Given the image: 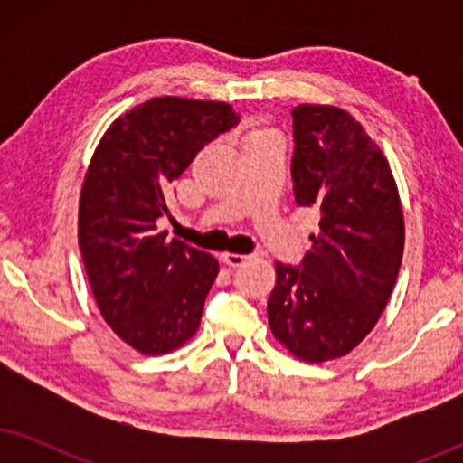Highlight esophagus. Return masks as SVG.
Wrapping results in <instances>:
<instances>
[{
	"label": "esophagus",
	"mask_w": 463,
	"mask_h": 463,
	"mask_svg": "<svg viewBox=\"0 0 463 463\" xmlns=\"http://www.w3.org/2000/svg\"><path fill=\"white\" fill-rule=\"evenodd\" d=\"M221 259H223L227 265H232V268H240V265H244L250 257L249 255H238V252H223Z\"/></svg>",
	"instance_id": "1"
}]
</instances>
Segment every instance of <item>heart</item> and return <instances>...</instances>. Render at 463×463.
Segmentation results:
<instances>
[{
	"label": "heart",
	"instance_id": "heart-1",
	"mask_svg": "<svg viewBox=\"0 0 463 463\" xmlns=\"http://www.w3.org/2000/svg\"><path fill=\"white\" fill-rule=\"evenodd\" d=\"M255 135H257V132H255Z\"/></svg>",
	"mask_w": 463,
	"mask_h": 463
}]
</instances>
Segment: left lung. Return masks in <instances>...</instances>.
Returning <instances> with one entry per match:
<instances>
[{"mask_svg":"<svg viewBox=\"0 0 463 463\" xmlns=\"http://www.w3.org/2000/svg\"><path fill=\"white\" fill-rule=\"evenodd\" d=\"M295 202L320 213L299 268L276 263L274 337L306 363L350 354L377 325L404 250L398 187L383 151L333 105L293 109Z\"/></svg>","mask_w":463,"mask_h":463,"instance_id":"8db88e82","label":"left lung"}]
</instances>
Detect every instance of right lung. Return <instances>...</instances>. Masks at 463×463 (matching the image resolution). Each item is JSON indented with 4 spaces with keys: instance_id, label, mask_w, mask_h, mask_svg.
<instances>
[{
    "instance_id": "obj_1",
    "label": "right lung",
    "mask_w": 463,
    "mask_h": 463,
    "mask_svg": "<svg viewBox=\"0 0 463 463\" xmlns=\"http://www.w3.org/2000/svg\"><path fill=\"white\" fill-rule=\"evenodd\" d=\"M240 122L221 100L157 97L119 116L100 138L80 194L78 240L94 301L137 352L160 356L198 331L219 261L157 233L173 181Z\"/></svg>"
}]
</instances>
